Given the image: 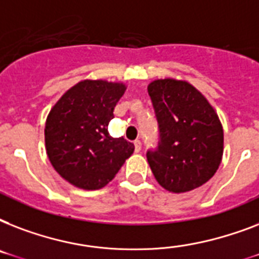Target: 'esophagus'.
<instances>
[{
    "label": "esophagus",
    "mask_w": 259,
    "mask_h": 259,
    "mask_svg": "<svg viewBox=\"0 0 259 259\" xmlns=\"http://www.w3.org/2000/svg\"><path fill=\"white\" fill-rule=\"evenodd\" d=\"M134 149H136V152H140V150H141V141H140V140H136V141H134Z\"/></svg>",
    "instance_id": "1"
}]
</instances>
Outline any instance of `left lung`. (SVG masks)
Returning <instances> with one entry per match:
<instances>
[{"instance_id":"8db88e82","label":"left lung","mask_w":259,"mask_h":259,"mask_svg":"<svg viewBox=\"0 0 259 259\" xmlns=\"http://www.w3.org/2000/svg\"><path fill=\"white\" fill-rule=\"evenodd\" d=\"M160 129L156 150L146 158L162 188L183 193L215 175L223 156V127L217 111L197 89L177 79L149 83Z\"/></svg>"}]
</instances>
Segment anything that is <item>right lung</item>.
<instances>
[{
    "instance_id": "right-lung-1",
    "label": "right lung",
    "mask_w": 259,
    "mask_h": 259,
    "mask_svg": "<svg viewBox=\"0 0 259 259\" xmlns=\"http://www.w3.org/2000/svg\"><path fill=\"white\" fill-rule=\"evenodd\" d=\"M121 82L82 80L63 94L46 122V149L55 170L70 184L93 191L113 180L134 145L114 138L107 126L125 93Z\"/></svg>"
}]
</instances>
